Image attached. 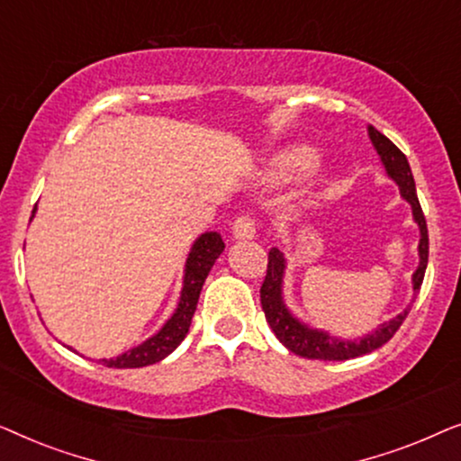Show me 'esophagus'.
Returning a JSON list of instances; mask_svg holds the SVG:
<instances>
[{
    "label": "esophagus",
    "mask_w": 461,
    "mask_h": 461,
    "mask_svg": "<svg viewBox=\"0 0 461 461\" xmlns=\"http://www.w3.org/2000/svg\"><path fill=\"white\" fill-rule=\"evenodd\" d=\"M256 237V224L249 216H239L235 222H232V239L237 241H249V239Z\"/></svg>",
    "instance_id": "esophagus-1"
}]
</instances>
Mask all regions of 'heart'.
<instances>
[{
	"label": "heart",
	"instance_id": "heart-1",
	"mask_svg": "<svg viewBox=\"0 0 461 461\" xmlns=\"http://www.w3.org/2000/svg\"><path fill=\"white\" fill-rule=\"evenodd\" d=\"M319 153L317 149L306 147V144H298V147H289L281 153L273 155L268 159V166L264 169V178L273 185H279V182H287L295 178V176H302L317 166Z\"/></svg>",
	"mask_w": 461,
	"mask_h": 461
}]
</instances>
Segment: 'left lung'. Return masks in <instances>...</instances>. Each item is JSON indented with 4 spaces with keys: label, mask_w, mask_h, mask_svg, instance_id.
<instances>
[{
    "label": "left lung",
    "mask_w": 461,
    "mask_h": 461,
    "mask_svg": "<svg viewBox=\"0 0 461 461\" xmlns=\"http://www.w3.org/2000/svg\"><path fill=\"white\" fill-rule=\"evenodd\" d=\"M367 134L377 157H380L384 169H386V176L399 186L401 197L411 205L413 222L418 224L420 229V264L418 268H415V273L411 275L413 295L411 302H409L396 317L384 321V323L377 325L371 333H365V336L355 339H342L338 336H331L330 331L317 330V327L304 323V321L298 319L292 311H289V306L285 304V295H283L287 260L285 254H283L279 248H273L268 254L267 279H264L260 289L262 311L267 314L270 330H273L275 336L279 338V342L285 346L287 350H292L294 355H300L304 358H319V361H348V358L363 357L367 355V352L377 350L394 336L402 321H405L415 298H418L421 281H424V273L428 267V226L424 212H421V205L418 201V193H415L411 167H409L407 157L396 149V144L390 142L382 131H377L374 128V125H367Z\"/></svg>",
    "instance_id": "obj_1"
}]
</instances>
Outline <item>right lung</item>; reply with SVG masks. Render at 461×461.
<instances>
[{"mask_svg":"<svg viewBox=\"0 0 461 461\" xmlns=\"http://www.w3.org/2000/svg\"><path fill=\"white\" fill-rule=\"evenodd\" d=\"M35 210H33V216H35ZM222 251H224V241L216 230L203 232V235L194 239L193 248L186 256L178 306H176L172 317L163 323L159 331L153 333L149 339H144L142 344L134 346V348H130L128 352H123V355L119 357L100 358V363L106 365V367H115V369H134V367H147V365L159 363L167 355H172V352L180 346L182 339L186 338L193 314L197 311L201 287H203L213 262L218 260ZM68 348H71V346H68Z\"/></svg>","mask_w":461,"mask_h":461,"instance_id":"1","label":"right lung"}]
</instances>
